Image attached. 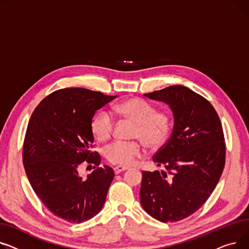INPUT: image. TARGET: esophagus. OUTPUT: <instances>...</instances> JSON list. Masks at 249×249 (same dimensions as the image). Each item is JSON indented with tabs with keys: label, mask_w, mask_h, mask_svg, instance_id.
<instances>
[{
	"label": "esophagus",
	"mask_w": 249,
	"mask_h": 249,
	"mask_svg": "<svg viewBox=\"0 0 249 249\" xmlns=\"http://www.w3.org/2000/svg\"><path fill=\"white\" fill-rule=\"evenodd\" d=\"M125 170H127V168H126V167H122V166H118V167H114V168H113V171H114V173H115L116 175L122 173V172H124V171H125Z\"/></svg>",
	"instance_id": "obj_1"
}]
</instances>
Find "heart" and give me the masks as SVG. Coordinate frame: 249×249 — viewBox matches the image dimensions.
Segmentation results:
<instances>
[{
	"label": "heart",
	"instance_id": "obj_1",
	"mask_svg": "<svg viewBox=\"0 0 249 249\" xmlns=\"http://www.w3.org/2000/svg\"><path fill=\"white\" fill-rule=\"evenodd\" d=\"M124 119L136 124L134 138L140 139L145 147L155 150L166 142L170 128V116L163 111H156L149 102L140 98H129L115 107ZM114 126V119L110 112L102 109L91 122V130L98 141L110 138ZM142 155L139 142H115L106 149V157L110 163L120 166H129Z\"/></svg>",
	"mask_w": 249,
	"mask_h": 249
}]
</instances>
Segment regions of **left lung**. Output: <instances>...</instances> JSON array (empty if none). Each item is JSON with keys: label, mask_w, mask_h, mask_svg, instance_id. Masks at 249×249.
<instances>
[{"label": "left lung", "mask_w": 249, "mask_h": 249, "mask_svg": "<svg viewBox=\"0 0 249 249\" xmlns=\"http://www.w3.org/2000/svg\"><path fill=\"white\" fill-rule=\"evenodd\" d=\"M143 96L168 105L174 126L168 142L153 157L167 172H142L141 204L160 222L179 221L206 202L221 177L225 165L221 122L207 99L183 85Z\"/></svg>", "instance_id": "obj_1"}]
</instances>
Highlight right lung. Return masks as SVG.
Listing matches in <instances>:
<instances>
[{
  "label": "right lung",
  "instance_id": "obj_1",
  "mask_svg": "<svg viewBox=\"0 0 249 249\" xmlns=\"http://www.w3.org/2000/svg\"><path fill=\"white\" fill-rule=\"evenodd\" d=\"M116 95L64 89L44 98L29 121L23 163L34 192L49 211L72 223L94 217L105 205L113 170L105 165L81 177L82 162L100 165L91 122L99 108ZM95 168V167H94Z\"/></svg>",
  "mask_w": 249,
  "mask_h": 249
}]
</instances>
